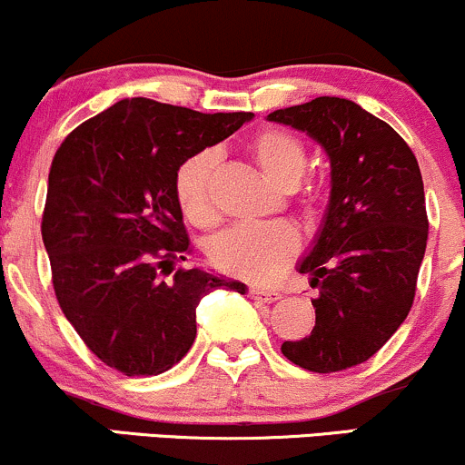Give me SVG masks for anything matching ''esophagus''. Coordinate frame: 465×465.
Returning a JSON list of instances; mask_svg holds the SVG:
<instances>
[{
  "mask_svg": "<svg viewBox=\"0 0 465 465\" xmlns=\"http://www.w3.org/2000/svg\"><path fill=\"white\" fill-rule=\"evenodd\" d=\"M249 297H251V300H258L262 303H273L277 300H282L280 292L266 291V288H249Z\"/></svg>",
  "mask_w": 465,
  "mask_h": 465,
  "instance_id": "1",
  "label": "esophagus"
}]
</instances>
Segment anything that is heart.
Returning a JSON list of instances; mask_svg holds the SVG:
<instances>
[{
  "mask_svg": "<svg viewBox=\"0 0 465 465\" xmlns=\"http://www.w3.org/2000/svg\"><path fill=\"white\" fill-rule=\"evenodd\" d=\"M249 153L264 179L282 190L295 188L308 163L303 143L297 137L275 129L260 131L249 142ZM212 173H214V154L203 151L185 159L174 174V194L181 212L196 225L212 221ZM300 207L308 223L317 221L319 205L314 196H303ZM297 249H300L297 229L286 221H273L264 225L229 227L207 244V258L227 275L251 282H273L291 264Z\"/></svg>",
  "mask_w": 465,
  "mask_h": 465,
  "instance_id": "b5f03b06",
  "label": "heart"
}]
</instances>
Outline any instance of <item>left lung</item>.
<instances>
[{
    "label": "left lung",
    "instance_id": "8db88e82",
    "mask_svg": "<svg viewBox=\"0 0 465 465\" xmlns=\"http://www.w3.org/2000/svg\"><path fill=\"white\" fill-rule=\"evenodd\" d=\"M269 122L306 133L330 159V199L297 271L319 288L314 328L282 354L308 371H343L371 359L415 297L429 218L415 154L387 122L334 95L286 106Z\"/></svg>",
    "mask_w": 465,
    "mask_h": 465
}]
</instances>
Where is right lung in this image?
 I'll return each instance as SVG.
<instances>
[{
  "label": "right lung",
  "mask_w": 465,
  "mask_h": 465,
  "mask_svg": "<svg viewBox=\"0 0 465 465\" xmlns=\"http://www.w3.org/2000/svg\"><path fill=\"white\" fill-rule=\"evenodd\" d=\"M253 114L124 98L83 122L52 159L44 244L61 311L89 350L124 376H157L188 354L207 292L247 286L185 260L174 174Z\"/></svg>",
  "instance_id": "1"
}]
</instances>
